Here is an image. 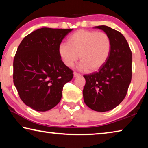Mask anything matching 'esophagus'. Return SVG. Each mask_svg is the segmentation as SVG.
I'll return each instance as SVG.
<instances>
[{
  "mask_svg": "<svg viewBox=\"0 0 148 148\" xmlns=\"http://www.w3.org/2000/svg\"><path fill=\"white\" fill-rule=\"evenodd\" d=\"M81 76V75L77 73V72H74V77H79V76Z\"/></svg>",
  "mask_w": 148,
  "mask_h": 148,
  "instance_id": "1",
  "label": "esophagus"
}]
</instances>
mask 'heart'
Returning a JSON list of instances; mask_svg holds the SVG:
<instances>
[{
  "label": "heart",
  "instance_id": "1",
  "mask_svg": "<svg viewBox=\"0 0 148 148\" xmlns=\"http://www.w3.org/2000/svg\"><path fill=\"white\" fill-rule=\"evenodd\" d=\"M111 49V40L106 32L79 30L70 36L68 44L59 45L58 52L66 66H73L80 57V69L96 71L106 63Z\"/></svg>",
  "mask_w": 148,
  "mask_h": 148
}]
</instances>
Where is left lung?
Wrapping results in <instances>:
<instances>
[{
  "label": "left lung",
  "instance_id": "8db88e82",
  "mask_svg": "<svg viewBox=\"0 0 148 148\" xmlns=\"http://www.w3.org/2000/svg\"><path fill=\"white\" fill-rule=\"evenodd\" d=\"M108 35L112 49L106 63L98 72L84 75V101L97 112H106L118 106L126 96L132 78V52L121 32L105 25L95 27Z\"/></svg>",
  "mask_w": 148,
  "mask_h": 148
}]
</instances>
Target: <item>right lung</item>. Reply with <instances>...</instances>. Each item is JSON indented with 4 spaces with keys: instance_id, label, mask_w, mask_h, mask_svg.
I'll use <instances>...</instances> for the list:
<instances>
[{
    "instance_id": "right-lung-1",
    "label": "right lung",
    "mask_w": 148,
    "mask_h": 148,
    "mask_svg": "<svg viewBox=\"0 0 148 148\" xmlns=\"http://www.w3.org/2000/svg\"><path fill=\"white\" fill-rule=\"evenodd\" d=\"M71 29L44 28L25 37L14 59V84L20 99L38 112L53 108L61 101L62 88L73 77L58 52Z\"/></svg>"
}]
</instances>
